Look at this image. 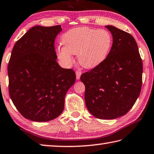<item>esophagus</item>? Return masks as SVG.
<instances>
[{
    "instance_id": "obj_1",
    "label": "esophagus",
    "mask_w": 154,
    "mask_h": 154,
    "mask_svg": "<svg viewBox=\"0 0 154 154\" xmlns=\"http://www.w3.org/2000/svg\"><path fill=\"white\" fill-rule=\"evenodd\" d=\"M81 74H82V72H81V71H80V70L76 71V79L77 80H79L80 79Z\"/></svg>"
}]
</instances>
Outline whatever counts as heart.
I'll use <instances>...</instances> for the list:
<instances>
[{"label": "heart", "mask_w": 154, "mask_h": 154, "mask_svg": "<svg viewBox=\"0 0 154 154\" xmlns=\"http://www.w3.org/2000/svg\"><path fill=\"white\" fill-rule=\"evenodd\" d=\"M62 43L63 46L57 48L56 54L63 64L70 66L74 62L72 55H78L82 67L92 69L106 58L112 44V37L105 29L76 27L63 35Z\"/></svg>", "instance_id": "b5f03b06"}]
</instances>
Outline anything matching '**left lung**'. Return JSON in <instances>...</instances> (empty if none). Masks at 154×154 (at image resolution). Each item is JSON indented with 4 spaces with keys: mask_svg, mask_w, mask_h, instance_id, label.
<instances>
[{
    "mask_svg": "<svg viewBox=\"0 0 154 154\" xmlns=\"http://www.w3.org/2000/svg\"><path fill=\"white\" fill-rule=\"evenodd\" d=\"M112 35L111 50L104 62L84 73L87 109L100 119H115L134 105L142 85L143 64L138 46L131 34L106 25Z\"/></svg>",
    "mask_w": 154,
    "mask_h": 154,
    "instance_id": "obj_1",
    "label": "left lung"
}]
</instances>
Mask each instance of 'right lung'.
Instances as JSON below:
<instances>
[{
    "instance_id": "obj_1",
    "label": "right lung",
    "mask_w": 154,
    "mask_h": 154,
    "mask_svg": "<svg viewBox=\"0 0 154 154\" xmlns=\"http://www.w3.org/2000/svg\"><path fill=\"white\" fill-rule=\"evenodd\" d=\"M61 25L31 28L14 44L8 65L9 94L25 119L46 122L64 109L66 94L76 81L72 69L56 62L54 42Z\"/></svg>"
}]
</instances>
